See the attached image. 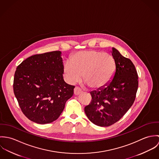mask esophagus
I'll list each match as a JSON object with an SVG mask.
<instances>
[{"label": "esophagus", "mask_w": 159, "mask_h": 159, "mask_svg": "<svg viewBox=\"0 0 159 159\" xmlns=\"http://www.w3.org/2000/svg\"><path fill=\"white\" fill-rule=\"evenodd\" d=\"M82 92V91L80 88H79L78 87H75L74 89V94L76 95H78L79 94H80Z\"/></svg>", "instance_id": "esophagus-1"}]
</instances>
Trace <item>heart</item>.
Wrapping results in <instances>:
<instances>
[{
	"label": "heart",
	"mask_w": 159,
	"mask_h": 159,
	"mask_svg": "<svg viewBox=\"0 0 159 159\" xmlns=\"http://www.w3.org/2000/svg\"><path fill=\"white\" fill-rule=\"evenodd\" d=\"M116 62L113 56L103 51L89 50L75 53L70 61L63 65V75L71 84L78 83L82 77L92 89H101L113 78Z\"/></svg>",
	"instance_id": "obj_1"
}]
</instances>
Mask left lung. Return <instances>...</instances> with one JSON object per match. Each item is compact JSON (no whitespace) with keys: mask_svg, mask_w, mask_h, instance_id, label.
<instances>
[{"mask_svg":"<svg viewBox=\"0 0 159 159\" xmlns=\"http://www.w3.org/2000/svg\"><path fill=\"white\" fill-rule=\"evenodd\" d=\"M112 55L116 62L113 78L105 88L91 92V102L84 108L88 119L100 127L113 125L127 113L135 100L138 86L133 62L114 48Z\"/></svg>","mask_w":159,"mask_h":159,"instance_id":"1","label":"left lung"}]
</instances>
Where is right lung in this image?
Segmentation results:
<instances>
[{"label":"right lung","instance_id":"add662e5","mask_svg":"<svg viewBox=\"0 0 159 159\" xmlns=\"http://www.w3.org/2000/svg\"><path fill=\"white\" fill-rule=\"evenodd\" d=\"M61 52L33 55L17 67L13 91L23 114L40 124L51 123L60 116L74 86L63 78Z\"/></svg>","mask_w":159,"mask_h":159}]
</instances>
